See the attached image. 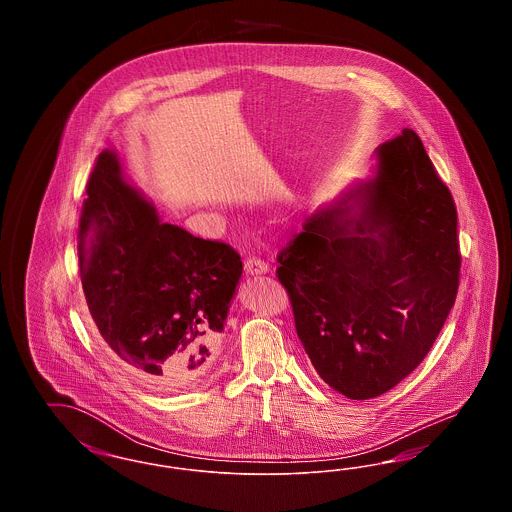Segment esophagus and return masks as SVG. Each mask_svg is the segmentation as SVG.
<instances>
[{
    "label": "esophagus",
    "instance_id": "esophagus-1",
    "mask_svg": "<svg viewBox=\"0 0 512 512\" xmlns=\"http://www.w3.org/2000/svg\"><path fill=\"white\" fill-rule=\"evenodd\" d=\"M244 270L247 276H259V274H267L268 265L265 261H261V259L251 257V259L245 261Z\"/></svg>",
    "mask_w": 512,
    "mask_h": 512
}]
</instances>
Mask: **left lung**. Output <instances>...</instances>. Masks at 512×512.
<instances>
[{"label":"left lung","instance_id":"8db88e82","mask_svg":"<svg viewBox=\"0 0 512 512\" xmlns=\"http://www.w3.org/2000/svg\"><path fill=\"white\" fill-rule=\"evenodd\" d=\"M374 159L368 180L305 220L276 270L320 378L357 401L422 363L461 270L453 197L414 130L376 147Z\"/></svg>","mask_w":512,"mask_h":512}]
</instances>
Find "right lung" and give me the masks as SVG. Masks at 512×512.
I'll use <instances>...</instances> for the list:
<instances>
[{
    "label": "right lung",
    "mask_w": 512,
    "mask_h": 512,
    "mask_svg": "<svg viewBox=\"0 0 512 512\" xmlns=\"http://www.w3.org/2000/svg\"><path fill=\"white\" fill-rule=\"evenodd\" d=\"M86 194L78 261L99 338L149 388L192 386L219 355L240 255L161 222L113 149L99 153Z\"/></svg>",
    "instance_id": "obj_1"
}]
</instances>
